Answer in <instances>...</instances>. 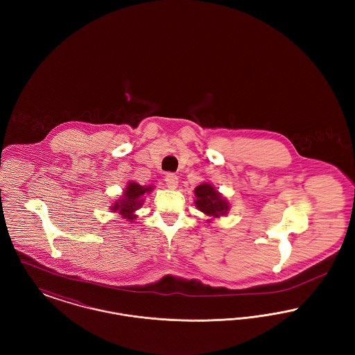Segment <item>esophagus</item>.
Instances as JSON below:
<instances>
[{"label":"esophagus","instance_id":"1","mask_svg":"<svg viewBox=\"0 0 355 355\" xmlns=\"http://www.w3.org/2000/svg\"><path fill=\"white\" fill-rule=\"evenodd\" d=\"M165 182H166V185L169 186V187L174 189V187H177V185H178V177L174 173H168L165 175Z\"/></svg>","mask_w":355,"mask_h":355}]
</instances>
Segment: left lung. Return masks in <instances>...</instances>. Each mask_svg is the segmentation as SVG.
<instances>
[{
  "mask_svg": "<svg viewBox=\"0 0 355 355\" xmlns=\"http://www.w3.org/2000/svg\"><path fill=\"white\" fill-rule=\"evenodd\" d=\"M196 206L203 211L207 216H213V217H220L227 213V202L222 198L220 193H217V190H214V187L209 184H202V185L197 186L196 190Z\"/></svg>",
  "mask_w": 355,
  "mask_h": 355,
  "instance_id": "1",
  "label": "left lung"
}]
</instances>
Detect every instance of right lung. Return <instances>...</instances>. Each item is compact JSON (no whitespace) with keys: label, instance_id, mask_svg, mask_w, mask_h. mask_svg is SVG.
Segmentation results:
<instances>
[{"label":"right lung","instance_id":"right-lung-1","mask_svg":"<svg viewBox=\"0 0 355 355\" xmlns=\"http://www.w3.org/2000/svg\"><path fill=\"white\" fill-rule=\"evenodd\" d=\"M150 190H152L150 186L145 187V186L138 185L135 182H130L122 196V200L114 203L112 210L119 211V214L123 216V218H126V220H135V216H133V213L142 205V201H144V200H141V196H144L145 193H149Z\"/></svg>","mask_w":355,"mask_h":355}]
</instances>
